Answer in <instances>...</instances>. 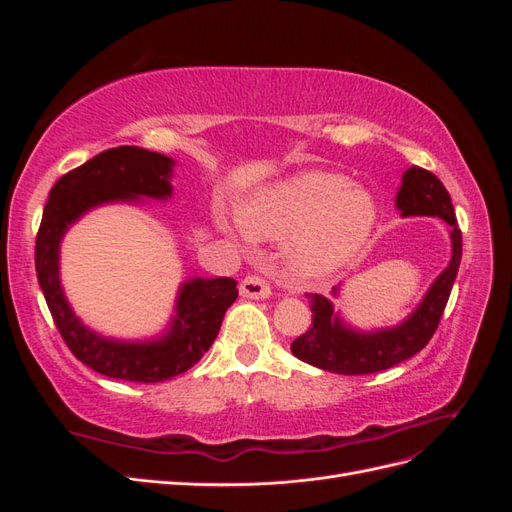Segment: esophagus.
Returning <instances> with one entry per match:
<instances>
[{
    "label": "esophagus",
    "mask_w": 512,
    "mask_h": 512,
    "mask_svg": "<svg viewBox=\"0 0 512 512\" xmlns=\"http://www.w3.org/2000/svg\"><path fill=\"white\" fill-rule=\"evenodd\" d=\"M241 297L245 299H269L271 286L260 275H247L241 282Z\"/></svg>",
    "instance_id": "34e87169"
}]
</instances>
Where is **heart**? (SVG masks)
<instances>
[{"mask_svg": "<svg viewBox=\"0 0 512 512\" xmlns=\"http://www.w3.org/2000/svg\"><path fill=\"white\" fill-rule=\"evenodd\" d=\"M239 224L254 241L288 239V271L297 280L320 282L363 252L378 224V203L344 175L307 170L247 196Z\"/></svg>", "mask_w": 512, "mask_h": 512, "instance_id": "obj_1", "label": "heart"}]
</instances>
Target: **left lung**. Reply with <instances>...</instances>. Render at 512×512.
<instances>
[{"label": "left lung", "mask_w": 512, "mask_h": 512, "mask_svg": "<svg viewBox=\"0 0 512 512\" xmlns=\"http://www.w3.org/2000/svg\"><path fill=\"white\" fill-rule=\"evenodd\" d=\"M395 207L401 211V218L427 215L451 226V262L433 280L414 312L389 329L356 331L335 312L331 299L322 294H307L309 307H312V327L290 346L297 359L331 374L365 376L406 361L429 344L459 271L461 230L457 228L451 196L442 181L425 168L410 166L406 170L397 190ZM337 294L339 286L333 288V297Z\"/></svg>", "instance_id": "left-lung-1"}]
</instances>
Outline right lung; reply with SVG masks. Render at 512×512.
Segmentation results:
<instances>
[{
  "label": "right lung",
  "instance_id": "right-lung-1",
  "mask_svg": "<svg viewBox=\"0 0 512 512\" xmlns=\"http://www.w3.org/2000/svg\"><path fill=\"white\" fill-rule=\"evenodd\" d=\"M175 160L141 147H115L98 153L61 177L44 205L36 237V273L55 327L72 354L94 371L115 380L164 382L196 365L220 333L226 309L237 301L230 277H192L183 282L168 329L153 339H113L89 329L74 314L59 280V245L66 230L91 209L141 198L173 196Z\"/></svg>",
  "mask_w": 512,
  "mask_h": 512
}]
</instances>
